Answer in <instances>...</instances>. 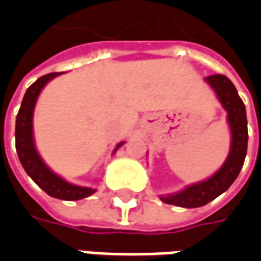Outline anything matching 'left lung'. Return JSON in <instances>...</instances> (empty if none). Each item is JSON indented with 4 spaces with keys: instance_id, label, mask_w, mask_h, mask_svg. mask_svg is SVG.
Instances as JSON below:
<instances>
[{
    "instance_id": "1",
    "label": "left lung",
    "mask_w": 261,
    "mask_h": 261,
    "mask_svg": "<svg viewBox=\"0 0 261 261\" xmlns=\"http://www.w3.org/2000/svg\"><path fill=\"white\" fill-rule=\"evenodd\" d=\"M205 82L213 88L222 108L228 113L230 136V151L224 165L207 180L187 186L175 194L161 196L166 204L185 208L202 207L219 194L226 192L239 175L247 152V119L245 103L238 95L235 85L225 75L215 74L205 78Z\"/></svg>"
}]
</instances>
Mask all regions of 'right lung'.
<instances>
[{
  "label": "right lung",
  "instance_id": "1",
  "mask_svg": "<svg viewBox=\"0 0 261 261\" xmlns=\"http://www.w3.org/2000/svg\"><path fill=\"white\" fill-rule=\"evenodd\" d=\"M60 74L61 72H51V74L43 75L28 88L23 100L20 103L18 116H16L15 145H16V152H18V156H19L23 169L28 175L31 176L32 180L35 181L37 186L54 198L74 201V200H81V198L91 196L96 190L89 189V187L71 185L67 180H64L63 177L56 175L53 170L43 162V159L40 158V155L35 147V141H33V110L36 106L37 97L48 81H51ZM123 144L124 142L117 144L114 152Z\"/></svg>",
  "mask_w": 261,
  "mask_h": 261
}]
</instances>
